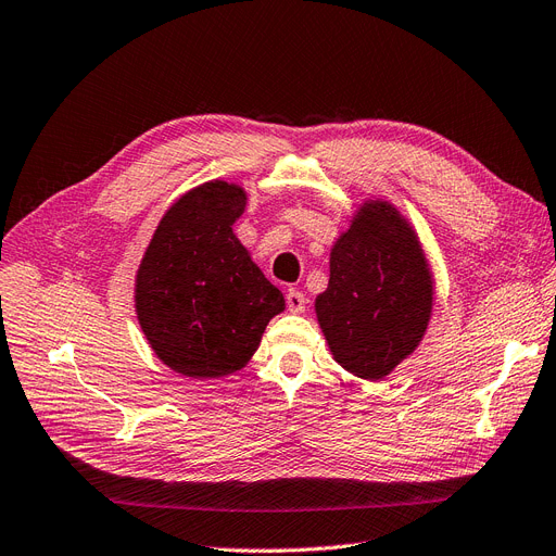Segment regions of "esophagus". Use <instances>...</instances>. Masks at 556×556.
<instances>
[{"instance_id":"esophagus-1","label":"esophagus","mask_w":556,"mask_h":556,"mask_svg":"<svg viewBox=\"0 0 556 556\" xmlns=\"http://www.w3.org/2000/svg\"><path fill=\"white\" fill-rule=\"evenodd\" d=\"M286 306L291 313H304L306 308V298L302 291H295V288H291V291L286 293Z\"/></svg>"}]
</instances>
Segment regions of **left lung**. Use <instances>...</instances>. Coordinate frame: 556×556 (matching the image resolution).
Masks as SVG:
<instances>
[{
    "mask_svg": "<svg viewBox=\"0 0 556 556\" xmlns=\"http://www.w3.org/2000/svg\"><path fill=\"white\" fill-rule=\"evenodd\" d=\"M433 308V277L420 238L386 200H366L329 254L316 316L338 366L383 379L412 356Z\"/></svg>",
    "mask_w": 556,
    "mask_h": 556,
    "instance_id": "1",
    "label": "left lung"
}]
</instances>
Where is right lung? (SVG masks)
I'll return each instance as SVG.
<instances>
[{
    "instance_id": "1",
    "label": "right lung",
    "mask_w": 556,
    "mask_h": 556,
    "mask_svg": "<svg viewBox=\"0 0 556 556\" xmlns=\"http://www.w3.org/2000/svg\"><path fill=\"white\" fill-rule=\"evenodd\" d=\"M243 186L206 181L165 211L136 273V316L154 354L192 379L248 366L268 323L286 308L233 223Z\"/></svg>"
}]
</instances>
